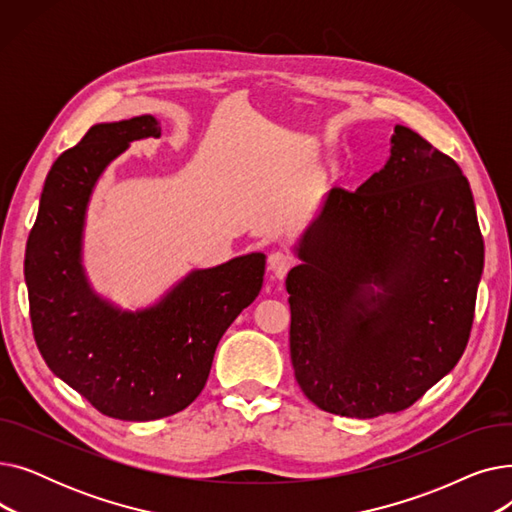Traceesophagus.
<instances>
[{
  "label": "esophagus",
  "mask_w": 512,
  "mask_h": 512,
  "mask_svg": "<svg viewBox=\"0 0 512 512\" xmlns=\"http://www.w3.org/2000/svg\"><path fill=\"white\" fill-rule=\"evenodd\" d=\"M292 263H294V259H292L288 253L276 251V253L270 255V259H267V270H270V272L274 274L276 280H284L286 274L290 272Z\"/></svg>",
  "instance_id": "1"
}]
</instances>
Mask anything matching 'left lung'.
<instances>
[{"instance_id":"left-lung-1","label":"left lung","mask_w":512,"mask_h":512,"mask_svg":"<svg viewBox=\"0 0 512 512\" xmlns=\"http://www.w3.org/2000/svg\"><path fill=\"white\" fill-rule=\"evenodd\" d=\"M290 359L321 411L409 409L459 363L473 326L483 238L456 161L407 126L355 193L332 188L294 245Z\"/></svg>"}]
</instances>
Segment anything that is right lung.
<instances>
[{"instance_id": "right-lung-1", "label": "right lung", "mask_w": 512, "mask_h": 512, "mask_svg": "<svg viewBox=\"0 0 512 512\" xmlns=\"http://www.w3.org/2000/svg\"><path fill=\"white\" fill-rule=\"evenodd\" d=\"M145 114L89 128L45 178L24 253L33 334L47 367L114 419L151 421L186 409L209 378L215 348L261 290L265 255L188 272L157 303L128 311L97 294L83 265L95 184L132 141L159 137Z\"/></svg>"}]
</instances>
